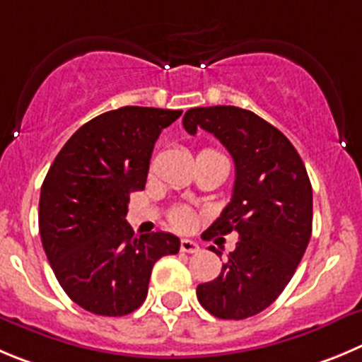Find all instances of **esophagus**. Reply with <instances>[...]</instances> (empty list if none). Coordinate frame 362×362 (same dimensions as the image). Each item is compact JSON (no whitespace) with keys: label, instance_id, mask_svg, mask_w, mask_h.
Segmentation results:
<instances>
[{"label":"esophagus","instance_id":"34e87169","mask_svg":"<svg viewBox=\"0 0 362 362\" xmlns=\"http://www.w3.org/2000/svg\"><path fill=\"white\" fill-rule=\"evenodd\" d=\"M180 252L198 253V252H200V246H198V243L191 241V239H182V241H180Z\"/></svg>","mask_w":362,"mask_h":362}]
</instances>
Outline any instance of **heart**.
I'll use <instances>...</instances> for the list:
<instances>
[{"label":"heart","instance_id":"1","mask_svg":"<svg viewBox=\"0 0 362 362\" xmlns=\"http://www.w3.org/2000/svg\"><path fill=\"white\" fill-rule=\"evenodd\" d=\"M205 151H212V150H205ZM170 221L175 228H178V230H189V228L194 227V223H197V214H194V211H192L191 207L180 205V207H175L173 211L170 212Z\"/></svg>","mask_w":362,"mask_h":362}]
</instances>
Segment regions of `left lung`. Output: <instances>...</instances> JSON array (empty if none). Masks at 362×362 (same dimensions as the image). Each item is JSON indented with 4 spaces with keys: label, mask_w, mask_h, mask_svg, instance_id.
Returning <instances> with one entry per match:
<instances>
[{
    "label": "left lung",
    "mask_w": 362,
    "mask_h": 362,
    "mask_svg": "<svg viewBox=\"0 0 362 362\" xmlns=\"http://www.w3.org/2000/svg\"><path fill=\"white\" fill-rule=\"evenodd\" d=\"M182 123L191 135L198 128L211 132L235 164L230 204L202 238L238 232V245L197 296L216 318H250L279 298L309 245L313 187L305 165L288 137L252 110L197 107Z\"/></svg>",
    "instance_id": "obj_1"
}]
</instances>
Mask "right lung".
I'll use <instances>...</instances> for the list:
<instances>
[{
  "mask_svg": "<svg viewBox=\"0 0 362 362\" xmlns=\"http://www.w3.org/2000/svg\"><path fill=\"white\" fill-rule=\"evenodd\" d=\"M182 110L121 107L71 135L40 187L39 230L57 280L74 303L124 316L146 300L153 264L180 250L168 232L135 238L124 221L132 191L146 185L162 128Z\"/></svg>",
  "mask_w": 362,
  "mask_h": 362,
  "instance_id": "right-lung-1",
  "label": "right lung"
}]
</instances>
